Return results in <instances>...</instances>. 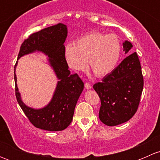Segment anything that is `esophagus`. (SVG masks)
<instances>
[{
  "label": "esophagus",
  "instance_id": "esophagus-1",
  "mask_svg": "<svg viewBox=\"0 0 160 160\" xmlns=\"http://www.w3.org/2000/svg\"><path fill=\"white\" fill-rule=\"evenodd\" d=\"M84 87H85V88H86V89L89 90V89H90V88H91V84H90V83H85Z\"/></svg>",
  "mask_w": 160,
  "mask_h": 160
}]
</instances>
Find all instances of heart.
Returning <instances> with one entry per match:
<instances>
[{
  "label": "heart",
  "mask_w": 160,
  "mask_h": 160,
  "mask_svg": "<svg viewBox=\"0 0 160 160\" xmlns=\"http://www.w3.org/2000/svg\"><path fill=\"white\" fill-rule=\"evenodd\" d=\"M122 54V43L114 34L91 32L79 37L65 49V59L72 70L88 67L97 77H104L114 70Z\"/></svg>",
  "instance_id": "b5f03b06"
}]
</instances>
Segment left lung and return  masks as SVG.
Segmentation results:
<instances>
[{
  "label": "left lung",
  "instance_id": "8db88e82",
  "mask_svg": "<svg viewBox=\"0 0 160 160\" xmlns=\"http://www.w3.org/2000/svg\"><path fill=\"white\" fill-rule=\"evenodd\" d=\"M130 42L123 43V50L132 49ZM144 80L138 54L127 56L102 81L93 84L101 99L99 118L108 126L128 122L138 110Z\"/></svg>",
  "mask_w": 160,
  "mask_h": 160
}]
</instances>
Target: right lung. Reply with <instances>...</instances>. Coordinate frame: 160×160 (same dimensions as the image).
Segmentation results:
<instances>
[{
    "instance_id": "obj_1",
    "label": "right lung",
    "mask_w": 160,
    "mask_h": 160,
    "mask_svg": "<svg viewBox=\"0 0 160 160\" xmlns=\"http://www.w3.org/2000/svg\"><path fill=\"white\" fill-rule=\"evenodd\" d=\"M67 28L63 24L48 27L32 34L24 40L21 46L18 59L24 55L40 51L48 55L50 65L54 70L59 81L58 82L52 99L46 107L35 110L27 107L22 101L16 81L14 66V77L15 82V96L21 108L31 123L41 129L56 132L62 131L70 125L72 120L76 104L83 90V82L77 73L70 74L65 59V42Z\"/></svg>"
}]
</instances>
